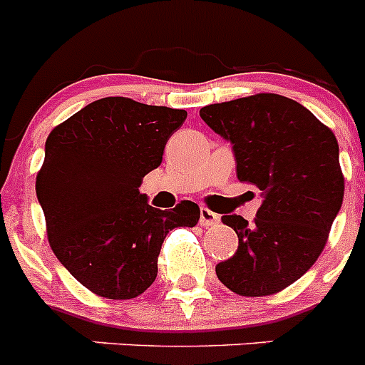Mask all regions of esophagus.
<instances>
[{
    "label": "esophagus",
    "mask_w": 365,
    "mask_h": 365,
    "mask_svg": "<svg viewBox=\"0 0 365 365\" xmlns=\"http://www.w3.org/2000/svg\"><path fill=\"white\" fill-rule=\"evenodd\" d=\"M199 222H201L202 227H214L219 222V215L210 212L208 208H201V217H199Z\"/></svg>",
    "instance_id": "obj_1"
}]
</instances>
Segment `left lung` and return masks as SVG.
<instances>
[{"mask_svg": "<svg viewBox=\"0 0 365 365\" xmlns=\"http://www.w3.org/2000/svg\"><path fill=\"white\" fill-rule=\"evenodd\" d=\"M199 115L232 144L237 179L256 185L263 199L252 225L222 215L240 245L215 274L235 294H276L314 265L341 208L336 137L307 108L274 93L206 106Z\"/></svg>", "mask_w": 365, "mask_h": 365, "instance_id": "1", "label": "left lung"}]
</instances>
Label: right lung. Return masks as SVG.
Listing matches in <instances>:
<instances>
[{
	"label": "right lung",
	"mask_w": 365,
	"mask_h": 365,
	"mask_svg": "<svg viewBox=\"0 0 365 365\" xmlns=\"http://www.w3.org/2000/svg\"><path fill=\"white\" fill-rule=\"evenodd\" d=\"M185 109L124 96L100 98L56 125L45 143L36 195L54 256L86 289L109 299L143 294L157 278L168 232L195 227L201 210L148 205L143 179L163 163Z\"/></svg>",
	"instance_id": "1"
}]
</instances>
